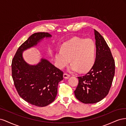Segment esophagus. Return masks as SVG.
I'll list each match as a JSON object with an SVG mask.
<instances>
[{"mask_svg":"<svg viewBox=\"0 0 126 126\" xmlns=\"http://www.w3.org/2000/svg\"><path fill=\"white\" fill-rule=\"evenodd\" d=\"M70 75L67 74H66V73H64V74H63V78H64V79H68V78H69L70 77Z\"/></svg>","mask_w":126,"mask_h":126,"instance_id":"esophagus-1","label":"esophagus"}]
</instances>
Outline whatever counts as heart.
<instances>
[{
  "label": "heart",
  "instance_id": "obj_1",
  "mask_svg": "<svg viewBox=\"0 0 126 126\" xmlns=\"http://www.w3.org/2000/svg\"><path fill=\"white\" fill-rule=\"evenodd\" d=\"M96 46L94 41L90 39L74 37L64 43L61 51L55 55L56 67L63 69L69 62L71 63L69 70L82 72L90 70L96 60Z\"/></svg>",
  "mask_w": 126,
  "mask_h": 126
}]
</instances>
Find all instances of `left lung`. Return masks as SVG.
Listing matches in <instances>:
<instances>
[{"label": "left lung", "instance_id": "left-lung-1", "mask_svg": "<svg viewBox=\"0 0 126 126\" xmlns=\"http://www.w3.org/2000/svg\"><path fill=\"white\" fill-rule=\"evenodd\" d=\"M96 57L93 67L85 75L78 77L75 95L84 104H94L108 94L115 75V63L111 51L100 34L94 30Z\"/></svg>", "mask_w": 126, "mask_h": 126}]
</instances>
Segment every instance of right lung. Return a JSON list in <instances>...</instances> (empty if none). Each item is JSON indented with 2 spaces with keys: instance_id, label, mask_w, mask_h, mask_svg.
Returning a JSON list of instances; mask_svg holds the SVG:
<instances>
[{
  "instance_id": "add662e5",
  "label": "right lung",
  "mask_w": 126,
  "mask_h": 126,
  "mask_svg": "<svg viewBox=\"0 0 126 126\" xmlns=\"http://www.w3.org/2000/svg\"><path fill=\"white\" fill-rule=\"evenodd\" d=\"M51 36L48 32L32 34L19 47L11 63L12 77L19 95L38 107L46 106L54 101L63 73L44 58L36 65H30L24 59L22 52Z\"/></svg>"
}]
</instances>
